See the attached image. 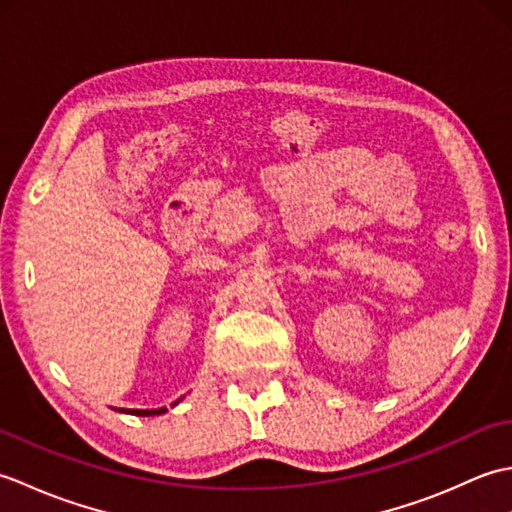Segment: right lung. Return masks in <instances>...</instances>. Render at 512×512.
<instances>
[{
  "label": "right lung",
  "mask_w": 512,
  "mask_h": 512,
  "mask_svg": "<svg viewBox=\"0 0 512 512\" xmlns=\"http://www.w3.org/2000/svg\"><path fill=\"white\" fill-rule=\"evenodd\" d=\"M165 411H167V407H160V409H127V413H132V416H160V413H165Z\"/></svg>",
  "instance_id": "add662e5"
}]
</instances>
